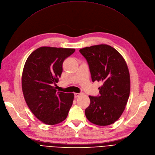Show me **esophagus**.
<instances>
[{"mask_svg": "<svg viewBox=\"0 0 155 155\" xmlns=\"http://www.w3.org/2000/svg\"><path fill=\"white\" fill-rule=\"evenodd\" d=\"M74 97L75 98H77V97H78L79 95H81V93H74Z\"/></svg>", "mask_w": 155, "mask_h": 155, "instance_id": "obj_1", "label": "esophagus"}]
</instances>
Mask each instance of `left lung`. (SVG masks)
<instances>
[{"label":"left lung","mask_w":155,"mask_h":155,"mask_svg":"<svg viewBox=\"0 0 155 155\" xmlns=\"http://www.w3.org/2000/svg\"><path fill=\"white\" fill-rule=\"evenodd\" d=\"M89 66L92 81L102 82L99 95L89 96L90 104L85 109L87 120L105 126L119 119L130 93V76L122 56L108 45H94L79 50Z\"/></svg>","instance_id":"8db88e82"}]
</instances>
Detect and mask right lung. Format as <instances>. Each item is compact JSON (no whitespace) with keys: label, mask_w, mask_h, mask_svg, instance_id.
Here are the masks:
<instances>
[{"label":"right lung","mask_w":155,"mask_h":155,"mask_svg":"<svg viewBox=\"0 0 155 155\" xmlns=\"http://www.w3.org/2000/svg\"><path fill=\"white\" fill-rule=\"evenodd\" d=\"M74 48L43 47L28 57L22 75V89L26 104L38 120L55 125L68 117L74 100L73 93L57 92L55 87L66 58Z\"/></svg>","instance_id":"right-lung-1"}]
</instances>
